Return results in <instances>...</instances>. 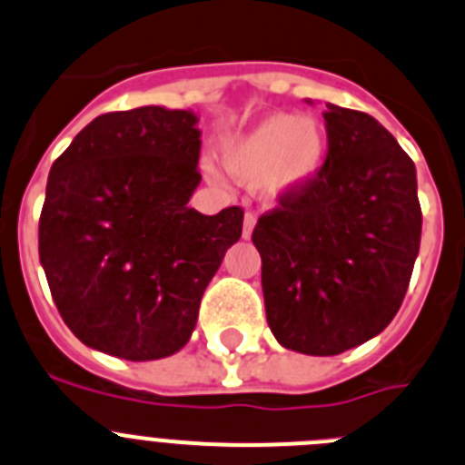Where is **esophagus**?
Returning a JSON list of instances; mask_svg holds the SVG:
<instances>
[{"mask_svg": "<svg viewBox=\"0 0 465 465\" xmlns=\"http://www.w3.org/2000/svg\"><path fill=\"white\" fill-rule=\"evenodd\" d=\"M254 224H257V215L254 213H245V220H242V238L252 236Z\"/></svg>", "mask_w": 465, "mask_h": 465, "instance_id": "34e87169", "label": "esophagus"}]
</instances>
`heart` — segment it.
<instances>
[{"label": "heart", "instance_id": "1", "mask_svg": "<svg viewBox=\"0 0 465 465\" xmlns=\"http://www.w3.org/2000/svg\"><path fill=\"white\" fill-rule=\"evenodd\" d=\"M328 134L314 116L272 112L220 142V160L238 181L259 183L268 202L302 193L323 169Z\"/></svg>", "mask_w": 465, "mask_h": 465}]
</instances>
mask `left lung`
<instances>
[{
	"mask_svg": "<svg viewBox=\"0 0 465 465\" xmlns=\"http://www.w3.org/2000/svg\"><path fill=\"white\" fill-rule=\"evenodd\" d=\"M325 107L323 169L252 232L268 325L305 355L344 353L388 328L422 233L409 153L374 116Z\"/></svg>",
	"mask_w": 465,
	"mask_h": 465,
	"instance_id": "1",
	"label": "left lung"
}]
</instances>
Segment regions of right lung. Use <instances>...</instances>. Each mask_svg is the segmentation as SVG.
Segmentation results:
<instances>
[{
  "mask_svg": "<svg viewBox=\"0 0 465 465\" xmlns=\"http://www.w3.org/2000/svg\"><path fill=\"white\" fill-rule=\"evenodd\" d=\"M193 110L134 107L95 116L54 160L38 257L54 305L89 349L144 362L188 344L199 302L242 211L188 206L202 183Z\"/></svg>",
  "mask_w": 465,
  "mask_h": 465,
  "instance_id": "obj_1",
  "label": "right lung"
}]
</instances>
